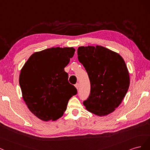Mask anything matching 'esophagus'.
<instances>
[{
	"mask_svg": "<svg viewBox=\"0 0 150 150\" xmlns=\"http://www.w3.org/2000/svg\"><path fill=\"white\" fill-rule=\"evenodd\" d=\"M75 86V87H76V88L77 90H78V89H79V83H76Z\"/></svg>",
	"mask_w": 150,
	"mask_h": 150,
	"instance_id": "esophagus-1",
	"label": "esophagus"
}]
</instances>
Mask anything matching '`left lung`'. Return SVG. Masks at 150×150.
<instances>
[{
    "mask_svg": "<svg viewBox=\"0 0 150 150\" xmlns=\"http://www.w3.org/2000/svg\"><path fill=\"white\" fill-rule=\"evenodd\" d=\"M79 62L87 72L90 93L83 101L88 112L105 116L122 103L129 86L126 64L118 54L102 46L79 47Z\"/></svg>",
    "mask_w": 150,
    "mask_h": 150,
    "instance_id": "obj_1",
    "label": "left lung"
}]
</instances>
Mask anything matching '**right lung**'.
Here are the masks:
<instances>
[{
    "label": "right lung",
    "mask_w": 150,
    "mask_h": 150,
    "mask_svg": "<svg viewBox=\"0 0 150 150\" xmlns=\"http://www.w3.org/2000/svg\"><path fill=\"white\" fill-rule=\"evenodd\" d=\"M73 47H52L35 52L19 76L22 97L30 112L41 120L55 121L77 93L64 68L75 54Z\"/></svg>",
    "instance_id": "obj_1"
}]
</instances>
